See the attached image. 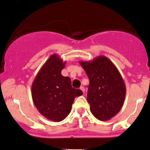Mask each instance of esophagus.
<instances>
[{"mask_svg": "<svg viewBox=\"0 0 150 150\" xmlns=\"http://www.w3.org/2000/svg\"><path fill=\"white\" fill-rule=\"evenodd\" d=\"M79 88H80V90L81 91H82L83 93H84V91H85V88H84V86H81Z\"/></svg>", "mask_w": 150, "mask_h": 150, "instance_id": "esophagus-1", "label": "esophagus"}]
</instances>
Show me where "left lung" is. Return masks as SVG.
Masks as SVG:
<instances>
[{"label":"left lung","mask_w":150,"mask_h":150,"mask_svg":"<svg viewBox=\"0 0 150 150\" xmlns=\"http://www.w3.org/2000/svg\"><path fill=\"white\" fill-rule=\"evenodd\" d=\"M89 79L87 101L96 118L109 120L122 109L126 86L119 71L105 56L93 61H79Z\"/></svg>","instance_id":"obj_1"}]
</instances>
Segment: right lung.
<instances>
[{
  "label": "right lung",
  "mask_w": 150,
  "mask_h": 150,
  "mask_svg": "<svg viewBox=\"0 0 150 150\" xmlns=\"http://www.w3.org/2000/svg\"><path fill=\"white\" fill-rule=\"evenodd\" d=\"M66 62L52 54L42 66L32 84V98L41 115L53 122L64 120L71 112L74 100L83 94L71 86L69 77L62 75Z\"/></svg>",
  "instance_id": "add662e5"
}]
</instances>
